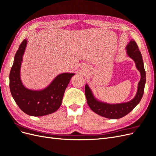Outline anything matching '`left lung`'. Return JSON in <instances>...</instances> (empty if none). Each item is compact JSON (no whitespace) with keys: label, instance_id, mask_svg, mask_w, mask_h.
Wrapping results in <instances>:
<instances>
[{"label":"left lung","instance_id":"1","mask_svg":"<svg viewBox=\"0 0 156 156\" xmlns=\"http://www.w3.org/2000/svg\"><path fill=\"white\" fill-rule=\"evenodd\" d=\"M126 49L127 56L134 60L136 68L140 74V79L138 83L137 91L135 96L131 101L126 103L109 104L99 101L94 94L87 84L85 85V96L87 103L92 111L103 117L110 119H119L127 115L137 105L143 98L146 83V72L142 55L135 40H131L127 45Z\"/></svg>","mask_w":156,"mask_h":156}]
</instances>
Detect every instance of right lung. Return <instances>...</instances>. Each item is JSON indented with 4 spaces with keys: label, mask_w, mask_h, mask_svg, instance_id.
Masks as SVG:
<instances>
[{
    "label": "right lung",
    "mask_w": 156,
    "mask_h": 156,
    "mask_svg": "<svg viewBox=\"0 0 156 156\" xmlns=\"http://www.w3.org/2000/svg\"><path fill=\"white\" fill-rule=\"evenodd\" d=\"M27 44V40L25 39L14 57L9 76L12 96L21 110L28 115L41 116L51 114L62 104L65 90L75 73H60L48 87L39 90L26 88L21 80L20 69Z\"/></svg>",
    "instance_id": "1"
}]
</instances>
